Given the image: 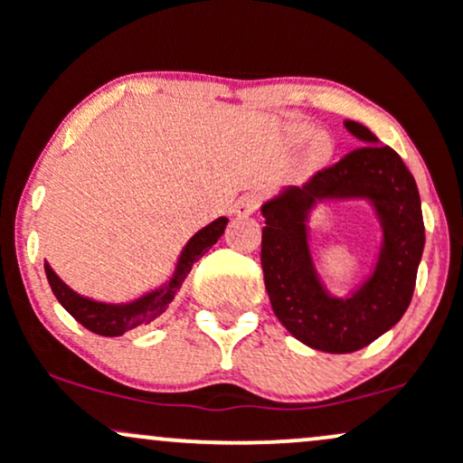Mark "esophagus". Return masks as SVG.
I'll list each match as a JSON object with an SVG mask.
<instances>
[{"instance_id": "34e87169", "label": "esophagus", "mask_w": 463, "mask_h": 463, "mask_svg": "<svg viewBox=\"0 0 463 463\" xmlns=\"http://www.w3.org/2000/svg\"><path fill=\"white\" fill-rule=\"evenodd\" d=\"M257 209H259V198L254 194H248V195H243V198L237 200L235 215L248 217V215H252Z\"/></svg>"}]
</instances>
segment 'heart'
Here are the masks:
<instances>
[{
    "mask_svg": "<svg viewBox=\"0 0 463 463\" xmlns=\"http://www.w3.org/2000/svg\"><path fill=\"white\" fill-rule=\"evenodd\" d=\"M333 154V143L328 139L324 132L320 135L313 137L311 141V158H316V161H324V158H328Z\"/></svg>",
    "mask_w": 463,
    "mask_h": 463,
    "instance_id": "heart-1",
    "label": "heart"
}]
</instances>
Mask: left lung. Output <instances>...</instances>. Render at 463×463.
<instances>
[{
    "instance_id": "8db88e82",
    "label": "left lung",
    "mask_w": 463,
    "mask_h": 463,
    "mask_svg": "<svg viewBox=\"0 0 463 463\" xmlns=\"http://www.w3.org/2000/svg\"><path fill=\"white\" fill-rule=\"evenodd\" d=\"M346 128L364 143L302 187L265 200L261 265L280 324L309 348L344 354L368 346L405 316L424 250L420 194L402 158L359 121ZM364 201L380 222L371 272L344 297L327 289L315 268L308 222L317 205Z\"/></svg>"
}]
</instances>
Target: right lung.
I'll list each match as a JSON object with an SVG mask.
<instances>
[{"instance_id": "obj_1", "label": "right lung", "mask_w": 463, "mask_h": 463, "mask_svg": "<svg viewBox=\"0 0 463 463\" xmlns=\"http://www.w3.org/2000/svg\"><path fill=\"white\" fill-rule=\"evenodd\" d=\"M226 224L228 217H217L211 224L200 228V231L184 243V248L180 250L176 265H174V272L169 274V279L128 302H104L78 294V291H73L71 287L52 269V265L45 261L47 280H50V287L52 291H54L58 302H61V305L65 307L84 328H89V331H93L95 335H104V337H119V335L128 333L130 328L154 322L156 317H161L163 313L167 311V307L172 305L174 298H176L180 285L187 279L194 263L198 261L206 250H211V246H215L217 239L224 235Z\"/></svg>"}]
</instances>
